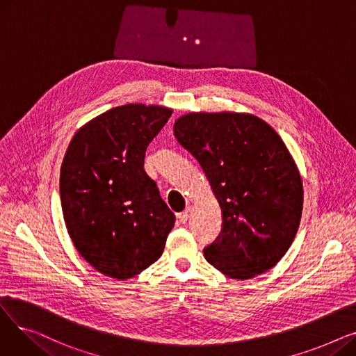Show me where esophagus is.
Instances as JSON below:
<instances>
[{
    "label": "esophagus",
    "instance_id": "34e87169",
    "mask_svg": "<svg viewBox=\"0 0 356 356\" xmlns=\"http://www.w3.org/2000/svg\"><path fill=\"white\" fill-rule=\"evenodd\" d=\"M191 212H192V208H186L181 213H179V220H180L181 223L188 222L189 218H191Z\"/></svg>",
    "mask_w": 356,
    "mask_h": 356
}]
</instances>
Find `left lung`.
I'll list each match as a JSON object with an SVG mask.
<instances>
[{
    "label": "left lung",
    "mask_w": 356,
    "mask_h": 356,
    "mask_svg": "<svg viewBox=\"0 0 356 356\" xmlns=\"http://www.w3.org/2000/svg\"><path fill=\"white\" fill-rule=\"evenodd\" d=\"M175 137L197 160L222 211V231L203 255L222 274L248 280L273 268L293 244L303 183L283 140L261 118L191 112Z\"/></svg>",
    "instance_id": "1"
}]
</instances>
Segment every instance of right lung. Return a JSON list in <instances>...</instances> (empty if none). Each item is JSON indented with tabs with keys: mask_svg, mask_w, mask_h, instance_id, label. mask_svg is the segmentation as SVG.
<instances>
[{
	"mask_svg": "<svg viewBox=\"0 0 356 356\" xmlns=\"http://www.w3.org/2000/svg\"><path fill=\"white\" fill-rule=\"evenodd\" d=\"M172 109L128 104L86 122L60 168V202L74 248L97 271L127 280L161 257L175 213L144 170L148 144Z\"/></svg>",
	"mask_w": 356,
	"mask_h": 356,
	"instance_id": "right-lung-1",
	"label": "right lung"
}]
</instances>
